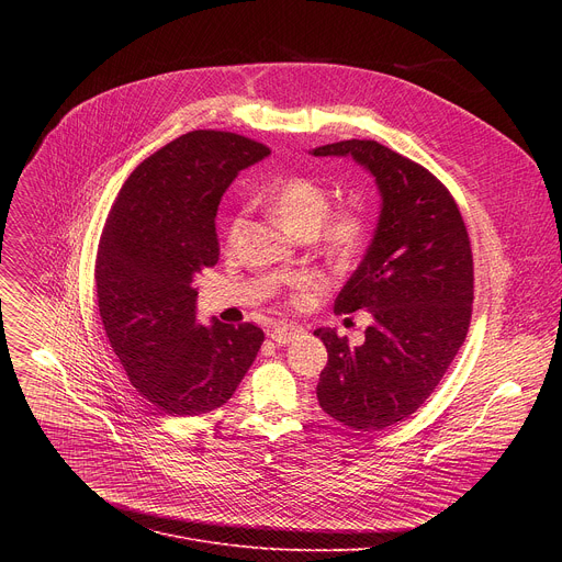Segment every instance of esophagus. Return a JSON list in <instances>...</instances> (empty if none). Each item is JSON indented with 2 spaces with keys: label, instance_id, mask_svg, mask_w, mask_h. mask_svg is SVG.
Segmentation results:
<instances>
[{
  "label": "esophagus",
  "instance_id": "obj_1",
  "mask_svg": "<svg viewBox=\"0 0 562 562\" xmlns=\"http://www.w3.org/2000/svg\"><path fill=\"white\" fill-rule=\"evenodd\" d=\"M302 334V327L297 325H280L271 331V340L276 345H289L293 338H297Z\"/></svg>",
  "mask_w": 562,
  "mask_h": 562
}]
</instances>
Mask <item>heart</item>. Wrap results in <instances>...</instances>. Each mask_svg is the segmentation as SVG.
I'll return each instance as SVG.
<instances>
[{
    "label": "heart",
    "instance_id": "heart-1",
    "mask_svg": "<svg viewBox=\"0 0 562 562\" xmlns=\"http://www.w3.org/2000/svg\"><path fill=\"white\" fill-rule=\"evenodd\" d=\"M267 202L291 233L313 235L315 249L336 265H349L364 247L369 231L364 211L360 206H340L329 211L331 200L327 189L308 176H291L282 180L269 191ZM243 222V213L226 222L224 239L228 247L237 239ZM317 286L319 280L313 273H293L282 278V291L293 302Z\"/></svg>",
    "mask_w": 562,
    "mask_h": 562
}]
</instances>
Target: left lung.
Returning a JSON list of instances; mask_svg holds the SVG:
<instances>
[{
	"mask_svg": "<svg viewBox=\"0 0 562 562\" xmlns=\"http://www.w3.org/2000/svg\"><path fill=\"white\" fill-rule=\"evenodd\" d=\"M313 155H351L382 195L373 243L336 297V313L367 308L364 345L334 329L313 336L329 360L317 403L338 423L378 431L416 414L460 351L473 306L469 233L449 189L423 165L375 139H345Z\"/></svg>",
	"mask_w": 562,
	"mask_h": 562,
	"instance_id": "8db88e82",
	"label": "left lung"
}]
</instances>
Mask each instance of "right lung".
<instances>
[{
	"label": "right lung",
	"mask_w": 562,
	"mask_h": 562,
	"mask_svg": "<svg viewBox=\"0 0 562 562\" xmlns=\"http://www.w3.org/2000/svg\"><path fill=\"white\" fill-rule=\"evenodd\" d=\"M269 146L228 131H191L128 176L95 258L100 317L131 384L169 416L222 407L254 364L265 331L198 325L193 278L220 258L215 213L237 171Z\"/></svg>",
	"instance_id": "add662e5"
}]
</instances>
